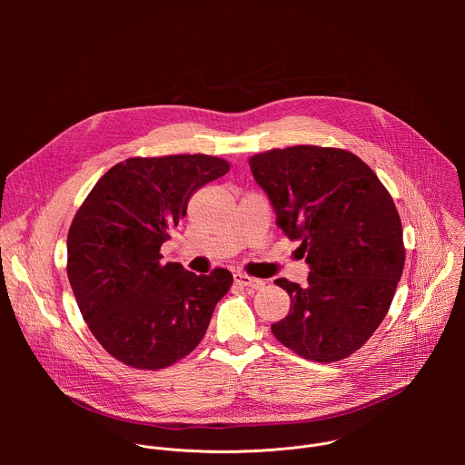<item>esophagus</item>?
<instances>
[{
  "mask_svg": "<svg viewBox=\"0 0 465 465\" xmlns=\"http://www.w3.org/2000/svg\"><path fill=\"white\" fill-rule=\"evenodd\" d=\"M233 280H235V283H237V285L246 287V289H253V291H257V289H262V287H264V282H262V280L252 278V276L242 274V272L233 274Z\"/></svg>",
  "mask_w": 465,
  "mask_h": 465,
  "instance_id": "obj_1",
  "label": "esophagus"
}]
</instances>
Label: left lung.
<instances>
[{
	"instance_id": "obj_1",
	"label": "left lung",
	"mask_w": 465,
	"mask_h": 465,
	"mask_svg": "<svg viewBox=\"0 0 465 465\" xmlns=\"http://www.w3.org/2000/svg\"><path fill=\"white\" fill-rule=\"evenodd\" d=\"M276 224L311 267L307 285L274 283L291 296L274 337L314 362L350 357L384 320L405 267L400 213L377 174L353 153L296 145L248 160Z\"/></svg>"
}]
</instances>
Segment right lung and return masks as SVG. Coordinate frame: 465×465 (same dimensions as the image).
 I'll return each instance as SVG.
<instances>
[{"instance_id":"right-lung-1","label":"right lung","mask_w":465,"mask_h":465,"mask_svg":"<svg viewBox=\"0 0 465 465\" xmlns=\"http://www.w3.org/2000/svg\"><path fill=\"white\" fill-rule=\"evenodd\" d=\"M208 154L128 158L94 185L68 232V280L92 335L119 362L162 370L206 335L233 276L162 262L160 248L187 213L189 196L224 176Z\"/></svg>"}]
</instances>
